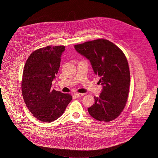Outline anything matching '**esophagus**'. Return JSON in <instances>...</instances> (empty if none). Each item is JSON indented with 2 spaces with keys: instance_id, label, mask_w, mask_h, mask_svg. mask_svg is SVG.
<instances>
[{
  "instance_id": "1",
  "label": "esophagus",
  "mask_w": 158,
  "mask_h": 158,
  "mask_svg": "<svg viewBox=\"0 0 158 158\" xmlns=\"http://www.w3.org/2000/svg\"><path fill=\"white\" fill-rule=\"evenodd\" d=\"M74 95H75L76 97L79 98V97H81L85 95V94H84V93H76L74 94Z\"/></svg>"
}]
</instances>
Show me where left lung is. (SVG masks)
Here are the masks:
<instances>
[{"label": "left lung", "mask_w": 158, "mask_h": 158, "mask_svg": "<svg viewBox=\"0 0 158 158\" xmlns=\"http://www.w3.org/2000/svg\"><path fill=\"white\" fill-rule=\"evenodd\" d=\"M91 63L103 86L94 103L88 109L91 117L109 122L117 118L127 103L130 82L128 63L123 52L112 42L97 39L74 46Z\"/></svg>", "instance_id": "left-lung-1"}]
</instances>
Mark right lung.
I'll return each instance as SVG.
<instances>
[{
    "instance_id": "1",
    "label": "right lung",
    "mask_w": 158,
    "mask_h": 158,
    "mask_svg": "<svg viewBox=\"0 0 158 158\" xmlns=\"http://www.w3.org/2000/svg\"><path fill=\"white\" fill-rule=\"evenodd\" d=\"M65 48L48 46L34 51L23 69L22 90L25 103L35 118L45 123L60 118L72 99L70 94L51 89Z\"/></svg>"
}]
</instances>
